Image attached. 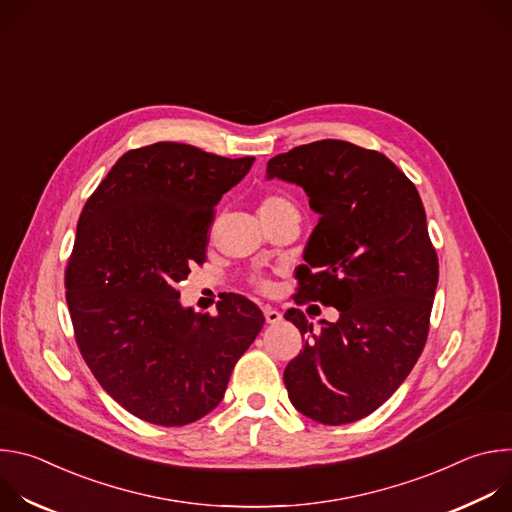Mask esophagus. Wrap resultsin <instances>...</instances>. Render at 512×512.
I'll return each mask as SVG.
<instances>
[{
  "label": "esophagus",
  "instance_id": "obj_1",
  "mask_svg": "<svg viewBox=\"0 0 512 512\" xmlns=\"http://www.w3.org/2000/svg\"><path fill=\"white\" fill-rule=\"evenodd\" d=\"M263 314H265L267 324H279V322L283 320V316H281L275 308H271V306H265V308H263Z\"/></svg>",
  "mask_w": 512,
  "mask_h": 512
}]
</instances>
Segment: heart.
<instances>
[{"mask_svg": "<svg viewBox=\"0 0 512 512\" xmlns=\"http://www.w3.org/2000/svg\"><path fill=\"white\" fill-rule=\"evenodd\" d=\"M289 206H294V204H291L285 196L271 194V196H265V198L261 200V204H259V216H261V214H269V212H277V210H283V208H289ZM255 283H257L259 287H265V285H267L263 277H257Z\"/></svg>", "mask_w": 512, "mask_h": 512, "instance_id": "heart-1", "label": "heart"}]
</instances>
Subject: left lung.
Here are the masks:
<instances>
[{
    "label": "left lung",
    "instance_id": "left-lung-1",
    "mask_svg": "<svg viewBox=\"0 0 512 512\" xmlns=\"http://www.w3.org/2000/svg\"><path fill=\"white\" fill-rule=\"evenodd\" d=\"M273 178L304 188L320 214L296 304L340 312L320 328L298 308L285 312L306 338L283 373L289 401L324 425L358 421L401 387L425 346L440 267L423 202L387 156L340 139L271 158Z\"/></svg>",
    "mask_w": 512,
    "mask_h": 512
}]
</instances>
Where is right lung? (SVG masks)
Segmentation results:
<instances>
[{"instance_id": "1", "label": "right lung", "mask_w": 512, "mask_h": 512, "mask_svg": "<svg viewBox=\"0 0 512 512\" xmlns=\"http://www.w3.org/2000/svg\"><path fill=\"white\" fill-rule=\"evenodd\" d=\"M253 162L145 145L117 160L81 212L64 275L75 338L99 385L143 421L176 427L210 413L263 328L239 294L208 316L176 289L206 259L214 206Z\"/></svg>"}]
</instances>
